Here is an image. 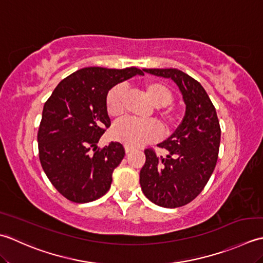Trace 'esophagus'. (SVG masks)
<instances>
[{
	"instance_id": "34e87169",
	"label": "esophagus",
	"mask_w": 263,
	"mask_h": 263,
	"mask_svg": "<svg viewBox=\"0 0 263 263\" xmlns=\"http://www.w3.org/2000/svg\"><path fill=\"white\" fill-rule=\"evenodd\" d=\"M125 149H126V153H130V152H133V151H134V147L126 145V146H125Z\"/></svg>"
}]
</instances>
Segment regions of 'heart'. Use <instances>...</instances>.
<instances>
[{
	"instance_id": "obj_1",
	"label": "heart",
	"mask_w": 263,
	"mask_h": 263,
	"mask_svg": "<svg viewBox=\"0 0 263 263\" xmlns=\"http://www.w3.org/2000/svg\"><path fill=\"white\" fill-rule=\"evenodd\" d=\"M145 93L151 103L157 106V115L160 127L164 134H170L177 124V114L174 109L168 108L173 101V93L167 85L152 80L144 86ZM125 88L117 85L112 87L105 98V110L109 117L118 119L124 115L125 110ZM112 138L128 146H142L158 138L160 129L154 121L122 120L112 129Z\"/></svg>"
}]
</instances>
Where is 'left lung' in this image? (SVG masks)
<instances>
[{
	"label": "left lung",
	"mask_w": 263,
	"mask_h": 263,
	"mask_svg": "<svg viewBox=\"0 0 263 263\" xmlns=\"http://www.w3.org/2000/svg\"><path fill=\"white\" fill-rule=\"evenodd\" d=\"M171 78L186 104L185 117L167 141L158 144L168 151L158 157L146 148L139 184L147 199L163 208H179L192 202L210 179L217 164L221 129L216 108L202 85L178 69H143Z\"/></svg>",
	"instance_id": "8db88e82"
}]
</instances>
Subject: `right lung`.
<instances>
[{"instance_id":"add662e5","label":"right lung","mask_w":263,"mask_h":263,"mask_svg":"<svg viewBox=\"0 0 263 263\" xmlns=\"http://www.w3.org/2000/svg\"><path fill=\"white\" fill-rule=\"evenodd\" d=\"M141 69L87 67L58 84L43 108L37 133L42 168L62 196L74 203L100 199L110 190L112 173L125 157L121 143L96 144L111 126L106 94Z\"/></svg>"}]
</instances>
